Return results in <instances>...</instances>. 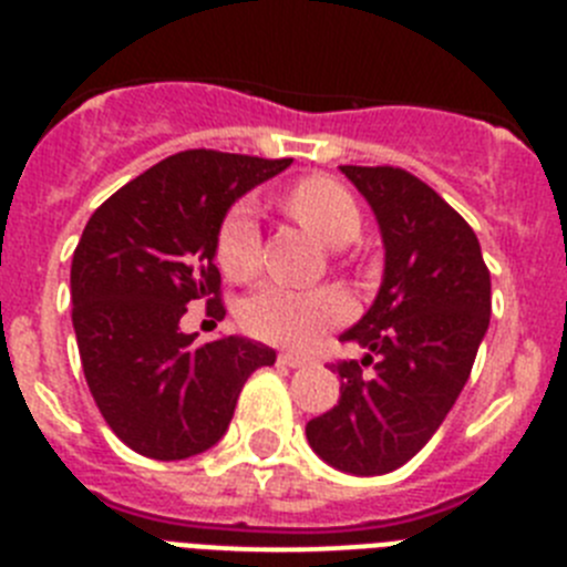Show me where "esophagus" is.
Listing matches in <instances>:
<instances>
[{
    "mask_svg": "<svg viewBox=\"0 0 567 567\" xmlns=\"http://www.w3.org/2000/svg\"><path fill=\"white\" fill-rule=\"evenodd\" d=\"M278 363L289 365V369H300V365L309 363V358H303V354H292V352H280Z\"/></svg>",
    "mask_w": 567,
    "mask_h": 567,
    "instance_id": "34e87169",
    "label": "esophagus"
}]
</instances>
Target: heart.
<instances>
[{
	"label": "heart",
	"mask_w": 567,
	"mask_h": 567,
	"mask_svg": "<svg viewBox=\"0 0 567 567\" xmlns=\"http://www.w3.org/2000/svg\"><path fill=\"white\" fill-rule=\"evenodd\" d=\"M280 207L300 227L329 247H346L360 233V207L354 195L329 175H307L280 195ZM260 235L249 204H235L224 215L215 260L227 278L247 280L258 269ZM349 318V300L338 289H289L267 284L240 303L238 320L249 334L269 343L300 349Z\"/></svg>",
	"instance_id": "b5f03b06"
}]
</instances>
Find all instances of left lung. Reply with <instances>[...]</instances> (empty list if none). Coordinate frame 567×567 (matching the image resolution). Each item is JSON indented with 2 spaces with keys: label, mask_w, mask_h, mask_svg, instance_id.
Masks as SVG:
<instances>
[{
  "label": "left lung",
  "mask_w": 567,
  "mask_h": 567,
  "mask_svg": "<svg viewBox=\"0 0 567 567\" xmlns=\"http://www.w3.org/2000/svg\"><path fill=\"white\" fill-rule=\"evenodd\" d=\"M340 173L378 218L385 269L369 312L340 334L369 354L332 363L340 400L309 420L307 440L332 468L374 477L409 463L452 412L488 329L491 275L474 229L417 175L352 164Z\"/></svg>",
  "instance_id": "left-lung-1"
}]
</instances>
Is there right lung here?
Wrapping results in <instances>:
<instances>
[{"label": "right lung", "instance_id": "add662e5", "mask_svg": "<svg viewBox=\"0 0 567 567\" xmlns=\"http://www.w3.org/2000/svg\"><path fill=\"white\" fill-rule=\"evenodd\" d=\"M292 158L187 150L90 215L70 267L73 329L90 394L115 437L150 460H187L227 434L249 374L272 365L258 340L195 343L189 303L221 320L215 238L227 209Z\"/></svg>", "mask_w": 567, "mask_h": 567}]
</instances>
